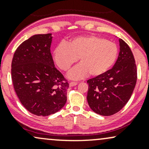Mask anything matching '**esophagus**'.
Segmentation results:
<instances>
[{"instance_id": "34e87169", "label": "esophagus", "mask_w": 149, "mask_h": 149, "mask_svg": "<svg viewBox=\"0 0 149 149\" xmlns=\"http://www.w3.org/2000/svg\"><path fill=\"white\" fill-rule=\"evenodd\" d=\"M77 84H78V83H77V82H74V81L70 82V83H69V86L70 87H73V86H75V85H76Z\"/></svg>"}]
</instances>
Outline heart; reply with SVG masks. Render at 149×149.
I'll return each mask as SVG.
<instances>
[{"mask_svg":"<svg viewBox=\"0 0 149 149\" xmlns=\"http://www.w3.org/2000/svg\"><path fill=\"white\" fill-rule=\"evenodd\" d=\"M118 49L115 42L96 36H85L71 39L56 47L53 57L61 70L67 71L78 59L80 62L69 76L80 79L90 73L92 76L104 74L116 62Z\"/></svg>","mask_w":149,"mask_h":149,"instance_id":"b5f03b06","label":"heart"}]
</instances>
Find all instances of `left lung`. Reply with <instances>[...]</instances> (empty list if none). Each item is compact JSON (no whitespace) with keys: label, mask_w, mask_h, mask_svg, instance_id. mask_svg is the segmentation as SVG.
<instances>
[{"label":"left lung","mask_w":149,"mask_h":149,"mask_svg":"<svg viewBox=\"0 0 149 149\" xmlns=\"http://www.w3.org/2000/svg\"><path fill=\"white\" fill-rule=\"evenodd\" d=\"M119 41L120 51L113 67L87 81L89 106L102 116L113 115L124 107L137 79L136 65L130 47L122 39Z\"/></svg>","instance_id":"1"}]
</instances>
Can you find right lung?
<instances>
[{"mask_svg": "<svg viewBox=\"0 0 149 149\" xmlns=\"http://www.w3.org/2000/svg\"><path fill=\"white\" fill-rule=\"evenodd\" d=\"M51 42V33L34 35L17 48L12 61V80L19 100L38 116L57 112L67 100L69 82L54 66Z\"/></svg>", "mask_w": 149, "mask_h": 149, "instance_id": "obj_1", "label": "right lung"}]
</instances>
